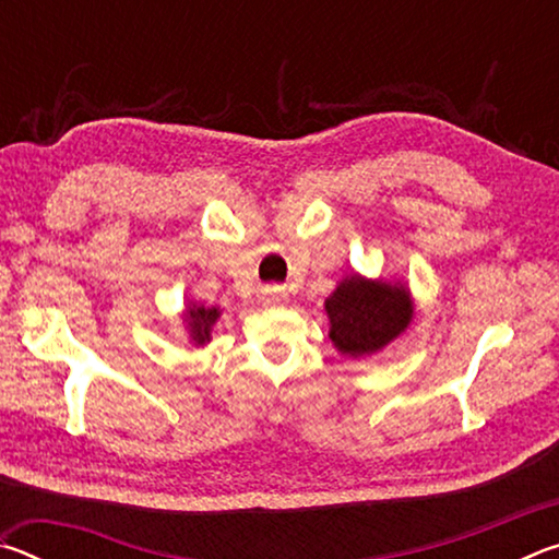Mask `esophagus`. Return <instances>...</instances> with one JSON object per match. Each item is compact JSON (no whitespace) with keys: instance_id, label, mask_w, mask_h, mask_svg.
<instances>
[{"instance_id":"1","label":"esophagus","mask_w":559,"mask_h":559,"mask_svg":"<svg viewBox=\"0 0 559 559\" xmlns=\"http://www.w3.org/2000/svg\"><path fill=\"white\" fill-rule=\"evenodd\" d=\"M286 300V293H283V288H266L263 290V302H266V306H278V302H283Z\"/></svg>"}]
</instances>
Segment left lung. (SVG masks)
I'll return each mask as SVG.
<instances>
[{
    "instance_id": "8db88e82",
    "label": "left lung",
    "mask_w": 559,
    "mask_h": 559,
    "mask_svg": "<svg viewBox=\"0 0 559 559\" xmlns=\"http://www.w3.org/2000/svg\"><path fill=\"white\" fill-rule=\"evenodd\" d=\"M328 335L340 355L370 357L394 343L414 318L412 290L402 281L349 273L325 298Z\"/></svg>"
}]
</instances>
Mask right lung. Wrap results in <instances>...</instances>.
<instances>
[{
    "label": "right lung",
    "mask_w": 559,
    "mask_h": 559,
    "mask_svg": "<svg viewBox=\"0 0 559 559\" xmlns=\"http://www.w3.org/2000/svg\"><path fill=\"white\" fill-rule=\"evenodd\" d=\"M219 318H222V308L204 306V302H197V300H187V306L182 310V325L189 335V343L197 347H204L206 343H212V328L216 325V320Z\"/></svg>",
    "instance_id": "obj_1"
}]
</instances>
